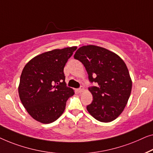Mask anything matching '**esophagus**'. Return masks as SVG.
Listing matches in <instances>:
<instances>
[{
  "label": "esophagus",
  "mask_w": 153,
  "mask_h": 153,
  "mask_svg": "<svg viewBox=\"0 0 153 153\" xmlns=\"http://www.w3.org/2000/svg\"><path fill=\"white\" fill-rule=\"evenodd\" d=\"M83 91H84L83 88H79V89H77V91L78 92V93H82V92Z\"/></svg>",
  "instance_id": "34e87169"
}]
</instances>
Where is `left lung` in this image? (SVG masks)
I'll use <instances>...</instances> for the list:
<instances>
[{
    "label": "left lung",
    "mask_w": 153,
    "mask_h": 153,
    "mask_svg": "<svg viewBox=\"0 0 153 153\" xmlns=\"http://www.w3.org/2000/svg\"><path fill=\"white\" fill-rule=\"evenodd\" d=\"M74 58L84 64L91 82L93 101L87 109L94 119L108 123L123 112L130 98L132 82L123 60L111 51L94 45L79 48Z\"/></svg>",
    "instance_id": "left-lung-1"
}]
</instances>
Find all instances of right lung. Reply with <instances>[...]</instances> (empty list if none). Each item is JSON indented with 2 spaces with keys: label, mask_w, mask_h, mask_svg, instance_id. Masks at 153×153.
Masks as SVG:
<instances>
[{
  "label": "right lung",
  "mask_w": 153,
  "mask_h": 153,
  "mask_svg": "<svg viewBox=\"0 0 153 153\" xmlns=\"http://www.w3.org/2000/svg\"><path fill=\"white\" fill-rule=\"evenodd\" d=\"M77 46L55 49L36 55L23 68L19 85V98L34 120L48 124L64 111L74 90L66 86L64 68Z\"/></svg>",
  "instance_id": "1"
}]
</instances>
